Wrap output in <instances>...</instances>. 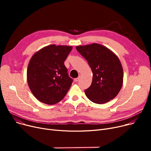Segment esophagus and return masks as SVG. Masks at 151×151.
<instances>
[{
    "instance_id": "obj_1",
    "label": "esophagus",
    "mask_w": 151,
    "mask_h": 151,
    "mask_svg": "<svg viewBox=\"0 0 151 151\" xmlns=\"http://www.w3.org/2000/svg\"><path fill=\"white\" fill-rule=\"evenodd\" d=\"M80 76H79L78 78H75V80H74V81H75V82H78V81H79V80H80Z\"/></svg>"
}]
</instances>
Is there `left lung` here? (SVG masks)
<instances>
[{"label": "left lung", "mask_w": 151, "mask_h": 151, "mask_svg": "<svg viewBox=\"0 0 151 151\" xmlns=\"http://www.w3.org/2000/svg\"><path fill=\"white\" fill-rule=\"evenodd\" d=\"M76 48L88 61L92 71V84L84 91L87 97L97 104L115 98L123 83L124 72L119 59L108 47L98 43L77 46Z\"/></svg>", "instance_id": "8db88e82"}]
</instances>
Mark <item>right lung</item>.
I'll return each instance as SVG.
<instances>
[{"label": "right lung", "mask_w": 151, "mask_h": 151, "mask_svg": "<svg viewBox=\"0 0 151 151\" xmlns=\"http://www.w3.org/2000/svg\"><path fill=\"white\" fill-rule=\"evenodd\" d=\"M72 46L51 45L36 52L27 67V80L35 97L42 103L54 105L61 101L71 87L64 61Z\"/></svg>", "instance_id": "add662e5"}]
</instances>
